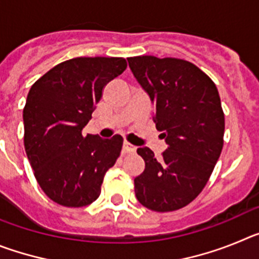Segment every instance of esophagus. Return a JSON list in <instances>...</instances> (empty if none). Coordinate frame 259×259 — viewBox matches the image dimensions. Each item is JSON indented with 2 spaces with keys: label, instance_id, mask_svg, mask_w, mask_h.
Wrapping results in <instances>:
<instances>
[{
  "label": "esophagus",
  "instance_id": "1",
  "mask_svg": "<svg viewBox=\"0 0 259 259\" xmlns=\"http://www.w3.org/2000/svg\"><path fill=\"white\" fill-rule=\"evenodd\" d=\"M136 152V146H134L132 144L124 141L123 144V153H135Z\"/></svg>",
  "mask_w": 259,
  "mask_h": 259
}]
</instances>
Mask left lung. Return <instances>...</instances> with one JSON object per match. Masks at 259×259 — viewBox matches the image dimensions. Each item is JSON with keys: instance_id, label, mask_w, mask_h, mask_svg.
<instances>
[{"instance_id": "1", "label": "left lung", "mask_w": 259, "mask_h": 259, "mask_svg": "<svg viewBox=\"0 0 259 259\" xmlns=\"http://www.w3.org/2000/svg\"><path fill=\"white\" fill-rule=\"evenodd\" d=\"M155 105L154 122L168 145L161 159L139 148L145 170L135 179L143 206L158 212L187 206L205 188L223 149L224 113L218 89L202 70L179 58H128Z\"/></svg>"}]
</instances>
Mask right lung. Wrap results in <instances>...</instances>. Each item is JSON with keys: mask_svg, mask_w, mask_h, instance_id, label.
<instances>
[{"mask_svg": "<svg viewBox=\"0 0 259 259\" xmlns=\"http://www.w3.org/2000/svg\"><path fill=\"white\" fill-rule=\"evenodd\" d=\"M127 68L119 57H77L54 66L29 89L24 148L48 197L62 206L91 205L120 155L123 137L83 136L104 88Z\"/></svg>", "mask_w": 259, "mask_h": 259, "instance_id": "1", "label": "right lung"}]
</instances>
